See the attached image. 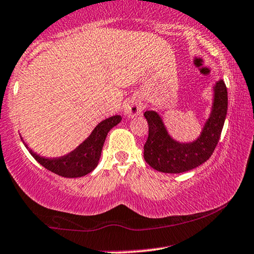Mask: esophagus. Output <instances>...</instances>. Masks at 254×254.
<instances>
[{"label":"esophagus","mask_w":254,"mask_h":254,"mask_svg":"<svg viewBox=\"0 0 254 254\" xmlns=\"http://www.w3.org/2000/svg\"><path fill=\"white\" fill-rule=\"evenodd\" d=\"M124 114L127 117L132 118L135 116H138L143 110V104L140 103V100L135 99V98H131V99L127 100V103L124 104Z\"/></svg>","instance_id":"obj_1"}]
</instances>
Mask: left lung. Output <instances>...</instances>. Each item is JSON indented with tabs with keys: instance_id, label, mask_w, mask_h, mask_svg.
Here are the masks:
<instances>
[{
	"instance_id": "1",
	"label": "left lung",
	"mask_w": 254,
	"mask_h": 254,
	"mask_svg": "<svg viewBox=\"0 0 254 254\" xmlns=\"http://www.w3.org/2000/svg\"><path fill=\"white\" fill-rule=\"evenodd\" d=\"M213 102L201 133L191 142H179L168 132L163 119L154 110L144 112L149 136L144 144V160L161 173L179 174L204 163L214 151L227 115V88L220 79L213 86Z\"/></svg>"
}]
</instances>
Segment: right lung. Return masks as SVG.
<instances>
[{"label": "right lung", "instance_id": "add662e5", "mask_svg": "<svg viewBox=\"0 0 254 254\" xmlns=\"http://www.w3.org/2000/svg\"><path fill=\"white\" fill-rule=\"evenodd\" d=\"M121 121L122 117L119 115L104 119L94 127L91 135L81 144L61 157H42L35 154L27 144L26 146L30 155L50 172L63 177H69V179L81 177L93 172L94 168L98 166L108 132L118 123H121Z\"/></svg>", "mask_w": 254, "mask_h": 254}]
</instances>
